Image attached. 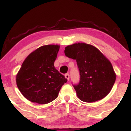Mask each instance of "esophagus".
<instances>
[{"instance_id":"esophagus-1","label":"esophagus","mask_w":131,"mask_h":131,"mask_svg":"<svg viewBox=\"0 0 131 131\" xmlns=\"http://www.w3.org/2000/svg\"><path fill=\"white\" fill-rule=\"evenodd\" d=\"M64 76L68 79V81H69V79H70V74L68 73H67V74H65V75H64Z\"/></svg>"}]
</instances>
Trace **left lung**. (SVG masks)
I'll list each match as a JSON object with an SVG mask.
<instances>
[{
  "instance_id": "8db88e82",
  "label": "left lung",
  "mask_w": 131,
  "mask_h": 131,
  "mask_svg": "<svg viewBox=\"0 0 131 131\" xmlns=\"http://www.w3.org/2000/svg\"><path fill=\"white\" fill-rule=\"evenodd\" d=\"M64 54L77 62L80 81L73 86L81 100L94 102L109 94L116 76L110 61L97 48L78 42L66 47Z\"/></svg>"
}]
</instances>
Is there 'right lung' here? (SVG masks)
Instances as JSON below:
<instances>
[{"mask_svg":"<svg viewBox=\"0 0 131 131\" xmlns=\"http://www.w3.org/2000/svg\"><path fill=\"white\" fill-rule=\"evenodd\" d=\"M58 45L40 47L26 57L16 74L18 88L29 101L46 104L58 97L67 79L54 67Z\"/></svg>","mask_w":131,"mask_h":131,"instance_id":"right-lung-1","label":"right lung"}]
</instances>
